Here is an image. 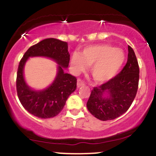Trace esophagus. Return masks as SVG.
I'll return each instance as SVG.
<instances>
[{"instance_id":"obj_1","label":"esophagus","mask_w":156,"mask_h":156,"mask_svg":"<svg viewBox=\"0 0 156 156\" xmlns=\"http://www.w3.org/2000/svg\"><path fill=\"white\" fill-rule=\"evenodd\" d=\"M83 85H84V82L83 81V80L78 78V81H77V86H78V87H80L81 86H83Z\"/></svg>"}]
</instances>
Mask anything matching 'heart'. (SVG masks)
<instances>
[{
	"label": "heart",
	"mask_w": 156,
	"mask_h": 156,
	"mask_svg": "<svg viewBox=\"0 0 156 156\" xmlns=\"http://www.w3.org/2000/svg\"><path fill=\"white\" fill-rule=\"evenodd\" d=\"M125 61L123 50L107 44L90 45L82 53H74L71 66L75 73L85 71L91 67V75L96 81L106 82L114 78L122 69Z\"/></svg>",
	"instance_id": "1"
}]
</instances>
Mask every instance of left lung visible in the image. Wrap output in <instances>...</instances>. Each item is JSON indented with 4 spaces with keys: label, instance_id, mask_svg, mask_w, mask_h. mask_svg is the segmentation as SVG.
<instances>
[{
    "label": "left lung",
    "instance_id": "1",
    "mask_svg": "<svg viewBox=\"0 0 156 156\" xmlns=\"http://www.w3.org/2000/svg\"><path fill=\"white\" fill-rule=\"evenodd\" d=\"M139 73L136 55L128 46L127 63L120 73L91 91L87 103L90 112L101 121L112 120L126 112L137 92Z\"/></svg>",
    "mask_w": 156,
    "mask_h": 156
}]
</instances>
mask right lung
<instances>
[{"instance_id":"1","label":"right lung","mask_w":156,"mask_h":156,"mask_svg":"<svg viewBox=\"0 0 156 156\" xmlns=\"http://www.w3.org/2000/svg\"><path fill=\"white\" fill-rule=\"evenodd\" d=\"M32 56H45L53 59L58 64V71L54 82L46 89L34 91L26 84L23 69L26 61ZM70 55L67 42L56 38H47L30 47L19 64L16 77V91L23 106L41 119L57 115L62 110L67 99L77 87V78L66 73Z\"/></svg>"}]
</instances>
